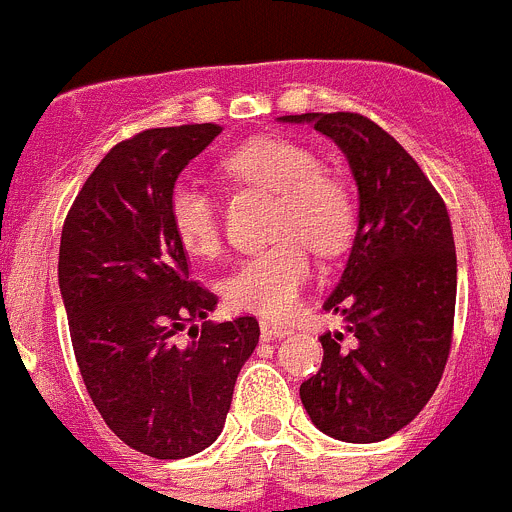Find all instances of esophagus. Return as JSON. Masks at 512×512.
I'll return each mask as SVG.
<instances>
[{"label": "esophagus", "mask_w": 512, "mask_h": 512, "mask_svg": "<svg viewBox=\"0 0 512 512\" xmlns=\"http://www.w3.org/2000/svg\"><path fill=\"white\" fill-rule=\"evenodd\" d=\"M291 334V326L276 324V321H261V337L264 339H284Z\"/></svg>", "instance_id": "obj_1"}]
</instances>
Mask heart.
Returning <instances> with one entry per match:
<instances>
[{"mask_svg": "<svg viewBox=\"0 0 512 512\" xmlns=\"http://www.w3.org/2000/svg\"><path fill=\"white\" fill-rule=\"evenodd\" d=\"M228 178L276 193L271 236L279 243L243 259L223 281V296L236 311L286 319L296 309L314 266L311 251L337 256L354 233V198L319 155L281 135L253 138L223 158ZM168 221L186 253L213 259L221 251V218L206 188L180 180L168 196Z\"/></svg>", "mask_w": 512, "mask_h": 512, "instance_id": "obj_1", "label": "heart"}]
</instances>
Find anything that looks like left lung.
Segmentation results:
<instances>
[{"label": "left lung", "instance_id": "obj_1", "mask_svg": "<svg viewBox=\"0 0 512 512\" xmlns=\"http://www.w3.org/2000/svg\"><path fill=\"white\" fill-rule=\"evenodd\" d=\"M314 123L347 155L359 226L326 311L347 319L324 334V362L299 394L311 422L344 442H379L430 402L452 344L457 259L450 213L417 160L359 113L286 115Z\"/></svg>", "mask_w": 512, "mask_h": 512}]
</instances>
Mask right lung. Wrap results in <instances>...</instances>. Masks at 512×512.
<instances>
[{
	"instance_id": "add662e5",
	"label": "right lung",
	"mask_w": 512,
	"mask_h": 512,
	"mask_svg": "<svg viewBox=\"0 0 512 512\" xmlns=\"http://www.w3.org/2000/svg\"><path fill=\"white\" fill-rule=\"evenodd\" d=\"M221 130L153 128L118 143L62 226L57 274L82 382L105 425L158 460L196 455L221 435L238 372L259 344L253 316L196 326L218 299L188 279L168 221L180 170Z\"/></svg>"
}]
</instances>
